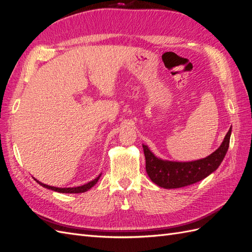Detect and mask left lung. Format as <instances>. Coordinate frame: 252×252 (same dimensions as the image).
Here are the masks:
<instances>
[{
    "instance_id": "1",
    "label": "left lung",
    "mask_w": 252,
    "mask_h": 252,
    "mask_svg": "<svg viewBox=\"0 0 252 252\" xmlns=\"http://www.w3.org/2000/svg\"><path fill=\"white\" fill-rule=\"evenodd\" d=\"M230 135L231 128L225 135L220 146L215 152L204 158L191 162H174L162 159L156 157L148 146L143 144L148 177L156 185L166 189L181 188L200 182L216 171L223 162L229 147Z\"/></svg>"
}]
</instances>
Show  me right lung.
Wrapping results in <instances>:
<instances>
[{"label": "right lung", "instance_id": "obj_1", "mask_svg": "<svg viewBox=\"0 0 252 252\" xmlns=\"http://www.w3.org/2000/svg\"><path fill=\"white\" fill-rule=\"evenodd\" d=\"M100 177H101V174L98 175V177H96L94 180H93V181H90L89 183H87V184H85V185H82V186H79V187H68V188H59V187H53V186H48V185H46V184H43V183H41V182H39L37 180H35L37 183H39V184L41 185V186H43V187H45V188H47V189H50V190H53V191H57V192H61V193H82V192H86L87 190H89L91 187H94L96 183H97V181H98V179H100Z\"/></svg>", "mask_w": 252, "mask_h": 252}]
</instances>
